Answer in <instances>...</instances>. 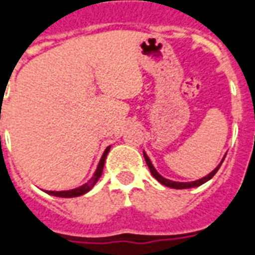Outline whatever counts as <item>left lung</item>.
Here are the masks:
<instances>
[{"label": "left lung", "instance_id": "8db88e82", "mask_svg": "<svg viewBox=\"0 0 255 255\" xmlns=\"http://www.w3.org/2000/svg\"><path fill=\"white\" fill-rule=\"evenodd\" d=\"M144 155V160H146V164H147V166H149L150 172H151V175L158 180V182L161 183V184H164V186H166V187H171V188H191V187H198V186H201V184H203V183H206L208 180H210L212 177L217 173V171H219V168L221 166V164H223V161L220 162V165L214 169L213 172H210L208 176L202 177V179H199V180H195V182H190V183H180V182H172V180H168V179H165V177H162L161 175H158V172L155 171L154 166H153V164H151V161L149 160V157L146 155V153H143Z\"/></svg>", "mask_w": 255, "mask_h": 255}]
</instances>
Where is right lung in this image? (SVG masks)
<instances>
[{
    "label": "right lung",
    "instance_id": "obj_1",
    "mask_svg": "<svg viewBox=\"0 0 255 255\" xmlns=\"http://www.w3.org/2000/svg\"><path fill=\"white\" fill-rule=\"evenodd\" d=\"M109 149H111V146L109 147H106V150L104 151V154L101 157L100 164H98V168H97V171H95L94 176L90 179L89 182L83 184V186H80V187L75 188V190H69V191H47V194H50V195H54V197H61V198H72V197H79V195H83L87 191H90L91 188L94 187V184L98 182V179L102 175V169H104V164H105L106 160V155L109 153Z\"/></svg>",
    "mask_w": 255,
    "mask_h": 255
}]
</instances>
